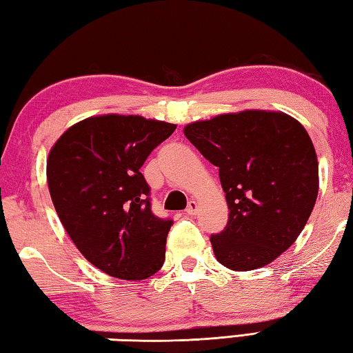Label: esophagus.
<instances>
[{
    "label": "esophagus",
    "mask_w": 353,
    "mask_h": 353,
    "mask_svg": "<svg viewBox=\"0 0 353 353\" xmlns=\"http://www.w3.org/2000/svg\"><path fill=\"white\" fill-rule=\"evenodd\" d=\"M198 203L196 201H190V203H188V206H187V214L188 215H194V214H196L198 212Z\"/></svg>",
    "instance_id": "1"
}]
</instances>
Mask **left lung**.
I'll return each instance as SVG.
<instances>
[{
  "instance_id": "1",
  "label": "left lung",
  "mask_w": 353,
  "mask_h": 353,
  "mask_svg": "<svg viewBox=\"0 0 353 353\" xmlns=\"http://www.w3.org/2000/svg\"><path fill=\"white\" fill-rule=\"evenodd\" d=\"M187 139L219 168L228 223L210 236L219 263L259 270L285 252L306 227L319 193V163L296 119L250 109L188 123Z\"/></svg>"
}]
</instances>
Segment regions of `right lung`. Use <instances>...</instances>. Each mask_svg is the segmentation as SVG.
<instances>
[{
  "label": "right lung",
  "mask_w": 353,
  "mask_h": 353,
  "mask_svg": "<svg viewBox=\"0 0 353 353\" xmlns=\"http://www.w3.org/2000/svg\"><path fill=\"white\" fill-rule=\"evenodd\" d=\"M174 130L141 115H97L68 128L49 152L47 183L60 222L109 276L143 281L163 266L172 220L152 214L139 170Z\"/></svg>",
  "instance_id": "1"
}]
</instances>
